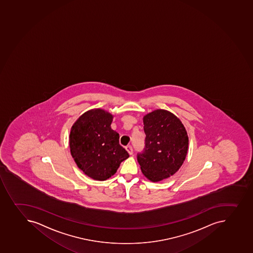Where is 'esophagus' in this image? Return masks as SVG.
I'll list each match as a JSON object with an SVG mask.
<instances>
[{
  "instance_id": "obj_1",
  "label": "esophagus",
  "mask_w": 253,
  "mask_h": 253,
  "mask_svg": "<svg viewBox=\"0 0 253 253\" xmlns=\"http://www.w3.org/2000/svg\"><path fill=\"white\" fill-rule=\"evenodd\" d=\"M126 151L128 152V154L132 155V146H127L126 147Z\"/></svg>"
}]
</instances>
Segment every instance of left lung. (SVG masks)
<instances>
[{
    "instance_id": "8db88e82",
    "label": "left lung",
    "mask_w": 253,
    "mask_h": 253,
    "mask_svg": "<svg viewBox=\"0 0 253 253\" xmlns=\"http://www.w3.org/2000/svg\"><path fill=\"white\" fill-rule=\"evenodd\" d=\"M145 147L137 155L146 177L152 182L169 178L178 170L188 152L185 127L174 115L157 110L143 118Z\"/></svg>"
}]
</instances>
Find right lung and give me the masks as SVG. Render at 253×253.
<instances>
[{"mask_svg":"<svg viewBox=\"0 0 253 253\" xmlns=\"http://www.w3.org/2000/svg\"><path fill=\"white\" fill-rule=\"evenodd\" d=\"M113 116L101 109L85 112L72 126L70 134L73 158L87 176L106 180L115 174L129 157L119 142V133L111 127Z\"/></svg>","mask_w":253,"mask_h":253,"instance_id":"right-lung-1","label":"right lung"}]
</instances>
